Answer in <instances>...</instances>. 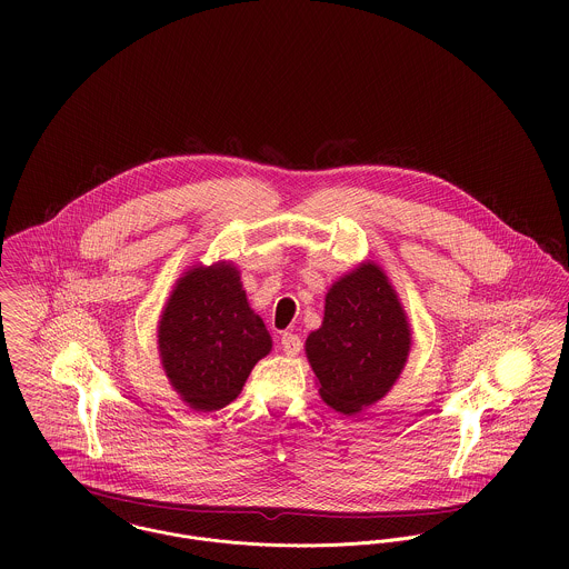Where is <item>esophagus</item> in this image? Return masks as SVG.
<instances>
[{
    "instance_id": "obj_1",
    "label": "esophagus",
    "mask_w": 569,
    "mask_h": 569,
    "mask_svg": "<svg viewBox=\"0 0 569 569\" xmlns=\"http://www.w3.org/2000/svg\"><path fill=\"white\" fill-rule=\"evenodd\" d=\"M280 346H282V352L289 355V357H296L300 350H302V339L293 332H284L280 337Z\"/></svg>"
}]
</instances>
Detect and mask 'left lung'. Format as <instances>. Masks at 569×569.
I'll use <instances>...</instances> for the list:
<instances>
[{
  "label": "left lung",
  "instance_id": "left-lung-1",
  "mask_svg": "<svg viewBox=\"0 0 569 569\" xmlns=\"http://www.w3.org/2000/svg\"><path fill=\"white\" fill-rule=\"evenodd\" d=\"M409 343L406 313L388 276L363 264L328 291L325 322L309 335L307 357L322 399L350 416L390 392Z\"/></svg>",
  "mask_w": 569,
  "mask_h": 569
}]
</instances>
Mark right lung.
Segmentation results:
<instances>
[{
	"label": "right lung",
	"mask_w": 569,
	"mask_h": 569,
	"mask_svg": "<svg viewBox=\"0 0 569 569\" xmlns=\"http://www.w3.org/2000/svg\"><path fill=\"white\" fill-rule=\"evenodd\" d=\"M232 264L190 269L174 287L160 322L163 370L197 411L232 403L271 350L262 320L249 309Z\"/></svg>",
	"instance_id": "obj_1"
}]
</instances>
